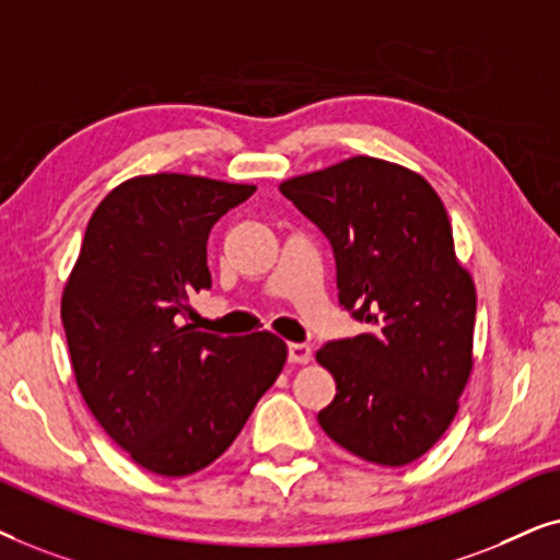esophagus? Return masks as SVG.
<instances>
[{
  "label": "esophagus",
  "mask_w": 560,
  "mask_h": 560,
  "mask_svg": "<svg viewBox=\"0 0 560 560\" xmlns=\"http://www.w3.org/2000/svg\"><path fill=\"white\" fill-rule=\"evenodd\" d=\"M289 361L292 363H310L312 361V348L307 342H289Z\"/></svg>",
  "instance_id": "obj_1"
}]
</instances>
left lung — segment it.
Instances as JSON below:
<instances>
[{
    "instance_id": "8db88e82",
    "label": "left lung",
    "mask_w": 560,
    "mask_h": 560,
    "mask_svg": "<svg viewBox=\"0 0 560 560\" xmlns=\"http://www.w3.org/2000/svg\"><path fill=\"white\" fill-rule=\"evenodd\" d=\"M279 189L330 241L338 300L369 325L317 350L335 378L319 428L371 464H412L448 430L474 369L476 289L448 212L420 174L371 155Z\"/></svg>"
}]
</instances>
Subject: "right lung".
I'll return each mask as SVG.
<instances>
[{
    "instance_id": "obj_1",
    "label": "right lung",
    "mask_w": 560,
    "mask_h": 560,
    "mask_svg": "<svg viewBox=\"0 0 560 560\" xmlns=\"http://www.w3.org/2000/svg\"><path fill=\"white\" fill-rule=\"evenodd\" d=\"M256 186L153 174L96 207L66 281L71 366L96 422L159 476L202 471L225 453L287 363L273 332L220 338L186 317L212 287L207 237Z\"/></svg>"
}]
</instances>
